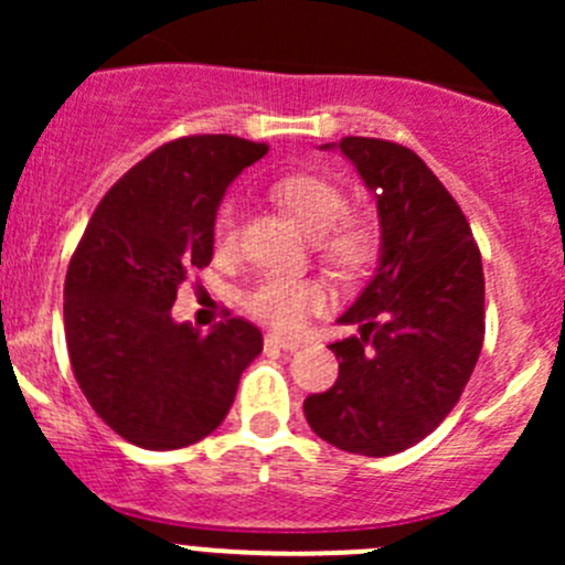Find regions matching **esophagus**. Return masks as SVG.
Wrapping results in <instances>:
<instances>
[{
    "label": "esophagus",
    "instance_id": "esophagus-1",
    "mask_svg": "<svg viewBox=\"0 0 565 565\" xmlns=\"http://www.w3.org/2000/svg\"><path fill=\"white\" fill-rule=\"evenodd\" d=\"M298 347H300L298 339H287V335H278V333H267L265 335V350L292 352V350H298Z\"/></svg>",
    "mask_w": 565,
    "mask_h": 565
}]
</instances>
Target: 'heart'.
Instances as JSON below:
<instances>
[{
    "label": "heart",
    "instance_id": "heart-1",
    "mask_svg": "<svg viewBox=\"0 0 565 565\" xmlns=\"http://www.w3.org/2000/svg\"><path fill=\"white\" fill-rule=\"evenodd\" d=\"M278 202L317 235V254L341 276L366 270L380 246L372 218L350 213V196L335 180L315 172L278 177L273 185ZM213 246L218 254H235L241 246V218L235 202H224L213 218ZM328 306V289L317 278L265 276L243 295V309L278 330H300Z\"/></svg>",
    "mask_w": 565,
    "mask_h": 565
}]
</instances>
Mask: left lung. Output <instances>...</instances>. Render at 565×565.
Wrapping results in <instances>:
<instances>
[{"label": "left lung", "instance_id": "obj_1", "mask_svg": "<svg viewBox=\"0 0 565 565\" xmlns=\"http://www.w3.org/2000/svg\"><path fill=\"white\" fill-rule=\"evenodd\" d=\"M339 150L377 196L383 256L339 319L361 324V335L330 344L339 380L311 393L303 413L330 446L391 457L446 420L476 369L483 344L481 250L457 199L409 147L344 136Z\"/></svg>", "mask_w": 565, "mask_h": 565}]
</instances>
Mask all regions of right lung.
Masks as SVG:
<instances>
[{
	"mask_svg": "<svg viewBox=\"0 0 565 565\" xmlns=\"http://www.w3.org/2000/svg\"><path fill=\"white\" fill-rule=\"evenodd\" d=\"M267 145L230 134L167 141L95 207L65 276V341L87 402L147 451L204 440L235 402L262 333L224 317L210 333L177 324V289L213 259L226 188Z\"/></svg>",
	"mask_w": 565,
	"mask_h": 565,
	"instance_id": "add662e5",
	"label": "right lung"
}]
</instances>
